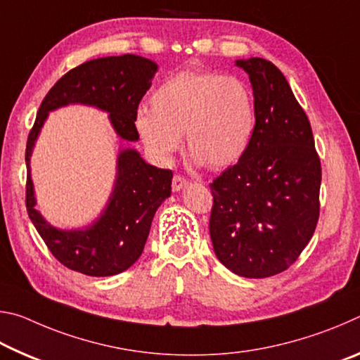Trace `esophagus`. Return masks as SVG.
I'll use <instances>...</instances> for the list:
<instances>
[{
    "label": "esophagus",
    "mask_w": 360,
    "mask_h": 360,
    "mask_svg": "<svg viewBox=\"0 0 360 360\" xmlns=\"http://www.w3.org/2000/svg\"><path fill=\"white\" fill-rule=\"evenodd\" d=\"M187 184H188V181L184 178V176L176 174L174 178H173L172 187H173V191H174V192H179V191H182V188H184Z\"/></svg>",
    "instance_id": "1"
}]
</instances>
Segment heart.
Masks as SVG:
<instances>
[{"label": "heart", "instance_id": "b5f03b06", "mask_svg": "<svg viewBox=\"0 0 360 360\" xmlns=\"http://www.w3.org/2000/svg\"><path fill=\"white\" fill-rule=\"evenodd\" d=\"M135 125L158 162L172 160L184 135L195 163L224 169L240 162L251 144L254 96L238 76L184 70L158 85L150 109H139Z\"/></svg>", "mask_w": 360, "mask_h": 360}]
</instances>
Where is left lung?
<instances>
[{
	"mask_svg": "<svg viewBox=\"0 0 360 360\" xmlns=\"http://www.w3.org/2000/svg\"><path fill=\"white\" fill-rule=\"evenodd\" d=\"M235 65L252 85L255 129L241 160L210 184V235L230 271L268 278L288 270L311 240L321 160L309 120L283 72L259 57Z\"/></svg>",
	"mask_w": 360,
	"mask_h": 360,
	"instance_id": "8db88e82",
	"label": "left lung"
}]
</instances>
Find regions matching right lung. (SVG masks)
<instances>
[{
  "label": "right lung",
  "instance_id": "obj_1",
  "mask_svg": "<svg viewBox=\"0 0 360 360\" xmlns=\"http://www.w3.org/2000/svg\"><path fill=\"white\" fill-rule=\"evenodd\" d=\"M158 66L149 58L125 53L76 66L49 90L28 135L27 211L41 238L60 264L87 276H112L130 268L143 254L155 211L172 193V169L144 162L136 149H122L117 173L105 210L82 229L62 230L34 208L32 154L49 112L68 105L94 106L108 112L112 129L124 141H138V105L148 92Z\"/></svg>",
  "mask_w": 360,
  "mask_h": 360
}]
</instances>
